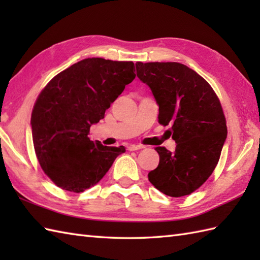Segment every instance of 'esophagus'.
<instances>
[{
	"mask_svg": "<svg viewBox=\"0 0 260 260\" xmlns=\"http://www.w3.org/2000/svg\"><path fill=\"white\" fill-rule=\"evenodd\" d=\"M144 145H129L127 147V150L128 151H137V150H142V148H144Z\"/></svg>",
	"mask_w": 260,
	"mask_h": 260,
	"instance_id": "esophagus-1",
	"label": "esophagus"
}]
</instances>
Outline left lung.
<instances>
[{
    "mask_svg": "<svg viewBox=\"0 0 260 260\" xmlns=\"http://www.w3.org/2000/svg\"><path fill=\"white\" fill-rule=\"evenodd\" d=\"M136 75L158 105V123L171 125L174 152L158 146L159 163L148 173L164 194H191L212 174L227 139L219 98L194 70L179 62H136Z\"/></svg>",
    "mask_w": 260,
    "mask_h": 260,
    "instance_id": "obj_1",
    "label": "left lung"
}]
</instances>
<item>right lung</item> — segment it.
I'll return each instance as SVG.
<instances>
[{
	"mask_svg": "<svg viewBox=\"0 0 260 260\" xmlns=\"http://www.w3.org/2000/svg\"><path fill=\"white\" fill-rule=\"evenodd\" d=\"M132 61L87 58L50 80L39 95L31 115L38 161L59 187L84 192L108 172L124 146L90 141V126L104 118L135 78Z\"/></svg>",
	"mask_w": 260,
	"mask_h": 260,
	"instance_id": "right-lung-1",
	"label": "right lung"
}]
</instances>
